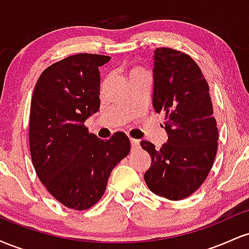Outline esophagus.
Instances as JSON below:
<instances>
[{"mask_svg": "<svg viewBox=\"0 0 249 249\" xmlns=\"http://www.w3.org/2000/svg\"><path fill=\"white\" fill-rule=\"evenodd\" d=\"M130 142H131V148H132V150H137V148L139 147V141H137V139L131 138Z\"/></svg>", "mask_w": 249, "mask_h": 249, "instance_id": "1", "label": "esophagus"}]
</instances>
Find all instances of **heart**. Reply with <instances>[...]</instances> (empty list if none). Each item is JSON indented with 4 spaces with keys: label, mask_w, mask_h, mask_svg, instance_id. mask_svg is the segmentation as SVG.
<instances>
[{
    "label": "heart",
    "mask_w": 249,
    "mask_h": 249,
    "mask_svg": "<svg viewBox=\"0 0 249 249\" xmlns=\"http://www.w3.org/2000/svg\"><path fill=\"white\" fill-rule=\"evenodd\" d=\"M141 72H144V71H142L141 68H137V67L130 68V69H128V71H127V76H128V78H131L132 76L137 75V73H141Z\"/></svg>",
    "instance_id": "1"
}]
</instances>
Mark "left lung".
I'll use <instances>...</instances> for the list:
<instances>
[{"mask_svg":"<svg viewBox=\"0 0 249 249\" xmlns=\"http://www.w3.org/2000/svg\"><path fill=\"white\" fill-rule=\"evenodd\" d=\"M153 59L152 105L157 113H165L161 126L167 142L156 148L152 142H141L152 159L144 179L154 194L177 201L190 196L206 180L219 133L210 88L192 57L158 48Z\"/></svg>","mask_w":249,"mask_h":249,"instance_id":"left-lung-1","label":"left lung"}]
</instances>
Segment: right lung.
Instances as JSON below:
<instances>
[{"label":"right lung","mask_w":249,"mask_h":249,"mask_svg":"<svg viewBox=\"0 0 249 249\" xmlns=\"http://www.w3.org/2000/svg\"><path fill=\"white\" fill-rule=\"evenodd\" d=\"M110 59L77 53L53 63L41 73L31 98L33 165L48 192L76 211L101 200L111 171L130 152L124 132L103 141L84 125L99 108V67Z\"/></svg>","instance_id":"add662e5"}]
</instances>
